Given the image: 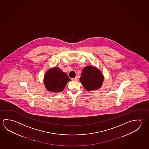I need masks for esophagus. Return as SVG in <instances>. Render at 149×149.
<instances>
[{
    "mask_svg": "<svg viewBox=\"0 0 149 149\" xmlns=\"http://www.w3.org/2000/svg\"><path fill=\"white\" fill-rule=\"evenodd\" d=\"M72 81H77V80H78V77H77V76H76V77H74V78H72Z\"/></svg>",
    "mask_w": 149,
    "mask_h": 149,
    "instance_id": "34e87169",
    "label": "esophagus"
}]
</instances>
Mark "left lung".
Listing matches in <instances>:
<instances>
[{
    "mask_svg": "<svg viewBox=\"0 0 149 149\" xmlns=\"http://www.w3.org/2000/svg\"><path fill=\"white\" fill-rule=\"evenodd\" d=\"M80 81L85 88L91 91L98 89L102 86L104 76L97 68L87 66L83 70Z\"/></svg>",
    "mask_w": 149,
    "mask_h": 149,
    "instance_id": "1",
    "label": "left lung"
}]
</instances>
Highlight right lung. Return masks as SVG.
Here are the masks:
<instances>
[{
    "label": "right lung",
    "mask_w": 149,
    "mask_h": 149,
    "mask_svg": "<svg viewBox=\"0 0 149 149\" xmlns=\"http://www.w3.org/2000/svg\"><path fill=\"white\" fill-rule=\"evenodd\" d=\"M70 81L68 75L58 68L50 69L45 74L44 78L46 88L54 93L62 91L67 83Z\"/></svg>",
    "instance_id": "1"
}]
</instances>
